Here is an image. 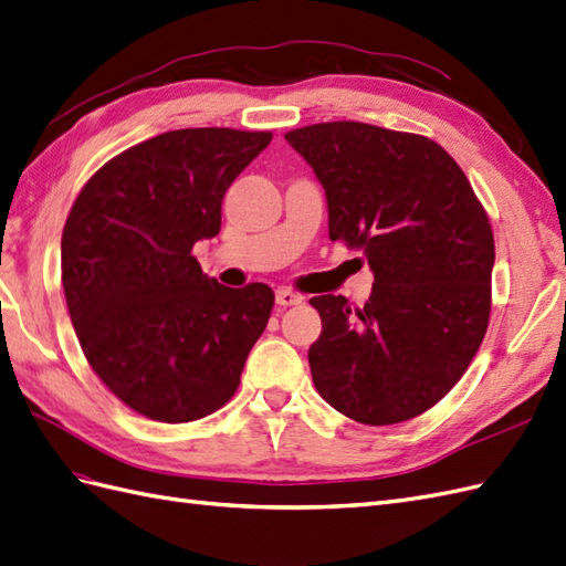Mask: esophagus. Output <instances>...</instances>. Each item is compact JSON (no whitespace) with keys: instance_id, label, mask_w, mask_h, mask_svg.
<instances>
[{"instance_id":"34e87169","label":"esophagus","mask_w":566,"mask_h":566,"mask_svg":"<svg viewBox=\"0 0 566 566\" xmlns=\"http://www.w3.org/2000/svg\"><path fill=\"white\" fill-rule=\"evenodd\" d=\"M274 298H277V303H280L282 308H289V306H298V303L303 301V296H301V294L292 292V289H286V286L277 289V294H274Z\"/></svg>"}]
</instances>
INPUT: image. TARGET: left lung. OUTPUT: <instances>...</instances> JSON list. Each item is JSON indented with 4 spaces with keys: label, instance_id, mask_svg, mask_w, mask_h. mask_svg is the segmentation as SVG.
Instances as JSON below:
<instances>
[{
    "label": "left lung",
    "instance_id": "1",
    "mask_svg": "<svg viewBox=\"0 0 566 566\" xmlns=\"http://www.w3.org/2000/svg\"><path fill=\"white\" fill-rule=\"evenodd\" d=\"M323 184L329 239L364 251L373 296H315V389L366 426L432 409L467 373L490 321L495 239L467 174L434 140L360 122L284 134Z\"/></svg>",
    "mask_w": 566,
    "mask_h": 566
}]
</instances>
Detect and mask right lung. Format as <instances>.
<instances>
[{
    "label": "right lung",
    "instance_id": "right-lung-1",
    "mask_svg": "<svg viewBox=\"0 0 566 566\" xmlns=\"http://www.w3.org/2000/svg\"><path fill=\"white\" fill-rule=\"evenodd\" d=\"M270 132L179 128L112 157L62 234V284L81 349L114 397L188 423L234 397L268 327V284L222 286L193 251L220 234L222 198Z\"/></svg>",
    "mask_w": 566,
    "mask_h": 566
}]
</instances>
